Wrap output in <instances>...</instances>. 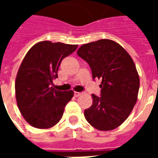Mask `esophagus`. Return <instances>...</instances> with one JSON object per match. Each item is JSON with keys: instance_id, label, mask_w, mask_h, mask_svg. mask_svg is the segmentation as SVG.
Returning a JSON list of instances; mask_svg holds the SVG:
<instances>
[{"instance_id": "obj_1", "label": "esophagus", "mask_w": 158, "mask_h": 158, "mask_svg": "<svg viewBox=\"0 0 158 158\" xmlns=\"http://www.w3.org/2000/svg\"><path fill=\"white\" fill-rule=\"evenodd\" d=\"M81 94H82V93L81 92H74V96H75V97H79V96H81Z\"/></svg>"}]
</instances>
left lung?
<instances>
[{
	"mask_svg": "<svg viewBox=\"0 0 158 158\" xmlns=\"http://www.w3.org/2000/svg\"><path fill=\"white\" fill-rule=\"evenodd\" d=\"M77 54L102 80L101 96L92 94L93 103L85 117L94 128L108 131L125 121L135 105L139 74L129 53L117 42L103 39L81 45Z\"/></svg>",
	"mask_w": 158,
	"mask_h": 158,
	"instance_id": "1",
	"label": "left lung"
}]
</instances>
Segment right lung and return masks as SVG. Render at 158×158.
Here are the masks:
<instances>
[{
    "label": "right lung",
    "mask_w": 158,
    "mask_h": 158,
    "mask_svg": "<svg viewBox=\"0 0 158 158\" xmlns=\"http://www.w3.org/2000/svg\"><path fill=\"white\" fill-rule=\"evenodd\" d=\"M77 47L45 40L33 45L24 56L16 78V99L21 114L33 127L52 128L62 118L73 91L55 89L53 79L62 59Z\"/></svg>",
    "instance_id": "obj_1"
}]
</instances>
